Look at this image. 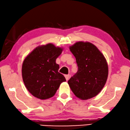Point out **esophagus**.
Wrapping results in <instances>:
<instances>
[{"mask_svg":"<svg viewBox=\"0 0 130 130\" xmlns=\"http://www.w3.org/2000/svg\"><path fill=\"white\" fill-rule=\"evenodd\" d=\"M69 76H70V75H69V74H68V75H65V78H66V80H67V81H68V80L69 79Z\"/></svg>","mask_w":130,"mask_h":130,"instance_id":"esophagus-1","label":"esophagus"}]
</instances>
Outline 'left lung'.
Segmentation results:
<instances>
[{"instance_id":"left-lung-1","label":"left lung","mask_w":130,"mask_h":130,"mask_svg":"<svg viewBox=\"0 0 130 130\" xmlns=\"http://www.w3.org/2000/svg\"><path fill=\"white\" fill-rule=\"evenodd\" d=\"M76 58L78 71L68 81L76 97L83 100L98 95L107 81L108 68L105 57L92 43L78 42L69 47Z\"/></svg>"}]
</instances>
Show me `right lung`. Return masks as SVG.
<instances>
[{
	"label": "right lung",
	"instance_id": "obj_1",
	"mask_svg": "<svg viewBox=\"0 0 130 130\" xmlns=\"http://www.w3.org/2000/svg\"><path fill=\"white\" fill-rule=\"evenodd\" d=\"M62 50L48 43L36 47L25 59L22 68L23 81L32 95L48 99L55 94L60 84L66 81L58 72L59 66L56 63Z\"/></svg>",
	"mask_w": 130,
	"mask_h": 130
}]
</instances>
